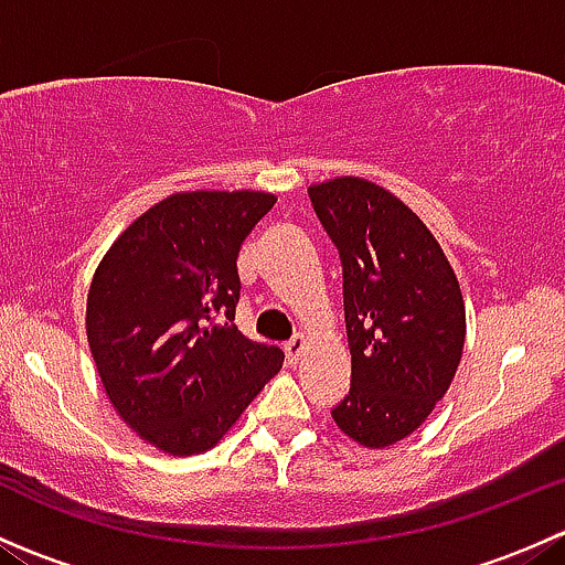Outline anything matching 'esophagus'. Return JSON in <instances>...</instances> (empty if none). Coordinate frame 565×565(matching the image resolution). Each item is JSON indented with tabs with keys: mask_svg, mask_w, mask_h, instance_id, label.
<instances>
[{
	"mask_svg": "<svg viewBox=\"0 0 565 565\" xmlns=\"http://www.w3.org/2000/svg\"><path fill=\"white\" fill-rule=\"evenodd\" d=\"M303 350H306V341L303 339H292V341H287V344H284V355H287L289 366H295V363L300 361Z\"/></svg>",
	"mask_w": 565,
	"mask_h": 565,
	"instance_id": "obj_1",
	"label": "esophagus"
}]
</instances>
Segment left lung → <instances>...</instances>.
<instances>
[{"label":"left lung","instance_id":"8db88e82","mask_svg":"<svg viewBox=\"0 0 565 565\" xmlns=\"http://www.w3.org/2000/svg\"><path fill=\"white\" fill-rule=\"evenodd\" d=\"M319 224L339 248L350 393L330 409L366 448L413 435L446 396L465 347V300L424 221L361 177L309 188Z\"/></svg>","mask_w":565,"mask_h":565}]
</instances>
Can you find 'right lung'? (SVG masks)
Instances as JSON below:
<instances>
[{
    "mask_svg": "<svg viewBox=\"0 0 565 565\" xmlns=\"http://www.w3.org/2000/svg\"><path fill=\"white\" fill-rule=\"evenodd\" d=\"M265 191L172 193L114 241L87 295V341L119 418L172 457L210 451L281 372L237 330V254ZM226 316V323H215Z\"/></svg>",
    "mask_w": 565,
    "mask_h": 565,
    "instance_id": "1",
    "label": "right lung"
}]
</instances>
